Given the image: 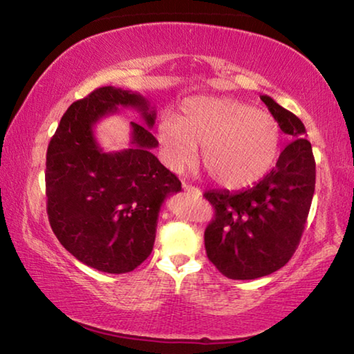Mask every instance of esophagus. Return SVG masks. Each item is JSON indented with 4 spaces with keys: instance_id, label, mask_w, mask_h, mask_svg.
<instances>
[{
    "instance_id": "obj_1",
    "label": "esophagus",
    "mask_w": 354,
    "mask_h": 354,
    "mask_svg": "<svg viewBox=\"0 0 354 354\" xmlns=\"http://www.w3.org/2000/svg\"><path fill=\"white\" fill-rule=\"evenodd\" d=\"M183 189H184V192H187V194H192V195H195V196H200L201 195V190L198 187H195V185H190L187 183L183 184Z\"/></svg>"
}]
</instances>
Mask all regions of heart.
Returning a JSON list of instances; mask_svg holds the SVG:
<instances>
[{
  "instance_id": "obj_1",
  "label": "heart",
  "mask_w": 354,
  "mask_h": 354,
  "mask_svg": "<svg viewBox=\"0 0 354 354\" xmlns=\"http://www.w3.org/2000/svg\"><path fill=\"white\" fill-rule=\"evenodd\" d=\"M159 140L175 169L192 164L203 145L207 175L226 189L254 184L278 158L281 129L272 113L232 98L192 97L179 117L159 123Z\"/></svg>"
}]
</instances>
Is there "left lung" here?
<instances>
[{"label": "left lung", "mask_w": 354, "mask_h": 354, "mask_svg": "<svg viewBox=\"0 0 354 354\" xmlns=\"http://www.w3.org/2000/svg\"><path fill=\"white\" fill-rule=\"evenodd\" d=\"M290 142L253 187L209 190L215 218L205 231L209 261L230 279H256L284 267L299 243L315 189V160L297 115L262 95Z\"/></svg>", "instance_id": "obj_1"}]
</instances>
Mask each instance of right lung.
<instances>
[{"instance_id": "obj_1", "label": "right lung", "mask_w": 354, "mask_h": 354, "mask_svg": "<svg viewBox=\"0 0 354 354\" xmlns=\"http://www.w3.org/2000/svg\"><path fill=\"white\" fill-rule=\"evenodd\" d=\"M134 106L131 148L106 153L93 127L118 106ZM156 111L140 93L100 87L71 104L48 145L46 212L59 242L77 261L106 273H128L151 254L159 211L181 181L159 162L149 133Z\"/></svg>"}]
</instances>
